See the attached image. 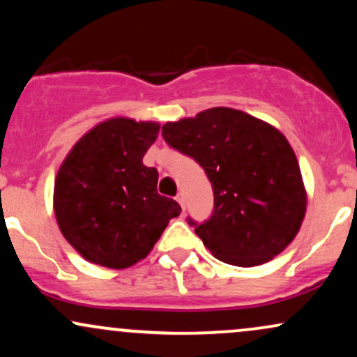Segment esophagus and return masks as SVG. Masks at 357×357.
I'll list each match as a JSON object with an SVG mask.
<instances>
[{"mask_svg":"<svg viewBox=\"0 0 357 357\" xmlns=\"http://www.w3.org/2000/svg\"><path fill=\"white\" fill-rule=\"evenodd\" d=\"M176 202L181 204V208L184 210V195H183V192H179V195L176 196Z\"/></svg>","mask_w":357,"mask_h":357,"instance_id":"1","label":"esophagus"}]
</instances>
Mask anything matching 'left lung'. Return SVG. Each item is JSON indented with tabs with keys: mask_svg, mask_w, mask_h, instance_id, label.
Here are the masks:
<instances>
[{
	"mask_svg": "<svg viewBox=\"0 0 357 357\" xmlns=\"http://www.w3.org/2000/svg\"><path fill=\"white\" fill-rule=\"evenodd\" d=\"M162 137L210 179V220L188 223L218 260L255 267L296 238L307 192L296 153L280 130L241 110L213 107L166 122Z\"/></svg>",
	"mask_w": 357,
	"mask_h": 357,
	"instance_id": "8db88e82",
	"label": "left lung"
}]
</instances>
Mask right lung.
<instances>
[{"label":"right lung","mask_w":357,"mask_h":357,"mask_svg":"<svg viewBox=\"0 0 357 357\" xmlns=\"http://www.w3.org/2000/svg\"><path fill=\"white\" fill-rule=\"evenodd\" d=\"M158 122L114 117L79 139L61 162L53 210L61 235L85 260L127 268L149 255L181 213L158 192V169L142 165Z\"/></svg>","instance_id":"1"}]
</instances>
